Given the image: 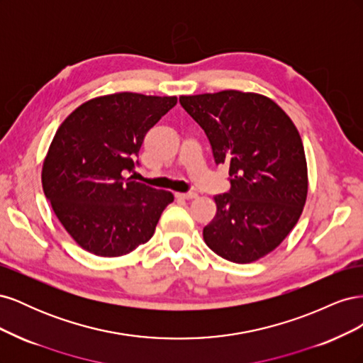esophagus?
Returning <instances> with one entry per match:
<instances>
[{"label": "esophagus", "mask_w": 363, "mask_h": 363, "mask_svg": "<svg viewBox=\"0 0 363 363\" xmlns=\"http://www.w3.org/2000/svg\"><path fill=\"white\" fill-rule=\"evenodd\" d=\"M175 196L182 200H192V199H195L196 194L195 192H177L175 194Z\"/></svg>", "instance_id": "1"}]
</instances>
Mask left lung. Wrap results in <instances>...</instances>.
<instances>
[{"label": "left lung", "mask_w": 363, "mask_h": 363, "mask_svg": "<svg viewBox=\"0 0 363 363\" xmlns=\"http://www.w3.org/2000/svg\"><path fill=\"white\" fill-rule=\"evenodd\" d=\"M211 142L216 164H228V192L203 230L207 247L235 263L276 250L303 212L307 164L298 130L268 96L221 91L180 96Z\"/></svg>", "instance_id": "left-lung-1"}]
</instances>
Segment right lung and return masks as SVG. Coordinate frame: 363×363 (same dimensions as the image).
Listing matches in <instances>:
<instances>
[{
    "label": "right lung",
    "mask_w": 363,
    "mask_h": 363,
    "mask_svg": "<svg viewBox=\"0 0 363 363\" xmlns=\"http://www.w3.org/2000/svg\"><path fill=\"white\" fill-rule=\"evenodd\" d=\"M177 96L119 92L94 98L63 121L42 167V188L65 230L101 257L128 255L148 242L174 201L127 177L138 167L147 131Z\"/></svg>",
    "instance_id": "add662e5"
}]
</instances>
